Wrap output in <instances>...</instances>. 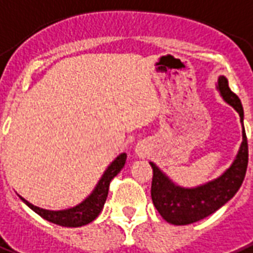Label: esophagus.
Instances as JSON below:
<instances>
[{
  "mask_svg": "<svg viewBox=\"0 0 253 253\" xmlns=\"http://www.w3.org/2000/svg\"><path fill=\"white\" fill-rule=\"evenodd\" d=\"M134 153H136L137 157L145 158L149 154V149L144 144H137L136 149H134Z\"/></svg>",
  "mask_w": 253,
  "mask_h": 253,
  "instance_id": "1",
  "label": "esophagus"
}]
</instances>
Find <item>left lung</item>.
I'll return each instance as SVG.
<instances>
[{
    "instance_id": "obj_1",
    "label": "left lung",
    "mask_w": 253,
    "mask_h": 253,
    "mask_svg": "<svg viewBox=\"0 0 253 253\" xmlns=\"http://www.w3.org/2000/svg\"><path fill=\"white\" fill-rule=\"evenodd\" d=\"M216 89L227 104L239 113L243 126V141L234 162L228 169L203 185L197 187H182L175 185L160 168L149 162L153 169L152 201L154 207L166 222L175 226H186L207 218L224 206L240 189L248 165V144L244 130V111L242 101L228 87L226 76H219Z\"/></svg>"
}]
</instances>
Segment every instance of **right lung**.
Segmentation results:
<instances>
[{"mask_svg": "<svg viewBox=\"0 0 253 253\" xmlns=\"http://www.w3.org/2000/svg\"><path fill=\"white\" fill-rule=\"evenodd\" d=\"M125 161H126V153H121L120 156H117L111 162V165L107 168L104 174L101 175L96 187L92 190V193L82 203H79L75 207H71V209L58 211L44 210V209L31 205L30 202H27L22 197H21V199L30 207L31 210L35 211L43 219H46V220L54 223V224L63 227L85 226L88 223H91L92 220H95L101 212L105 201H107V197H108L109 183L124 168Z\"/></svg>", "mask_w": 253, "mask_h": 253, "instance_id": "right-lung-1", "label": "right lung"}]
</instances>
